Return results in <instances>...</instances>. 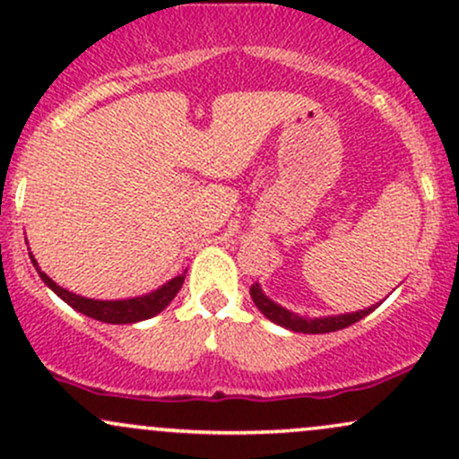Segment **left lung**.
Here are the masks:
<instances>
[{"instance_id": "left-lung-1", "label": "left lung", "mask_w": 459, "mask_h": 459, "mask_svg": "<svg viewBox=\"0 0 459 459\" xmlns=\"http://www.w3.org/2000/svg\"><path fill=\"white\" fill-rule=\"evenodd\" d=\"M250 296H252V299H255L256 308H259L267 319H272L273 324L282 325V328H289V330H293V332H307V334H324V332L343 330V328H347V325L356 324L358 319L367 317V315L371 313L373 308H376V307H373V308H367V310H358V313L339 315V317L304 319V317H298V315L289 313L287 308H282V307H278V304H273L272 299L261 291L259 284H256V282L250 287Z\"/></svg>"}]
</instances>
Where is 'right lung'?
I'll list each match as a JSON object with an SVG mask.
<instances>
[{
    "label": "right lung",
    "instance_id": "right-lung-1",
    "mask_svg": "<svg viewBox=\"0 0 459 459\" xmlns=\"http://www.w3.org/2000/svg\"><path fill=\"white\" fill-rule=\"evenodd\" d=\"M31 263H34V267L39 270V263L34 259H31ZM186 273L187 272L178 273L177 278H172L170 282H166L161 289L149 293V296L134 298V299H116V302H103V299H88V298L75 296V293L57 287V284L51 281L45 272L39 270V276L43 278L45 284H49V287L54 289L57 296L65 299L66 304H71L73 308L79 310V313L88 315V317L105 321V324H135V321L155 317L157 313H161V310L175 299L178 289L183 287V281H186Z\"/></svg>",
    "mask_w": 459,
    "mask_h": 459
}]
</instances>
